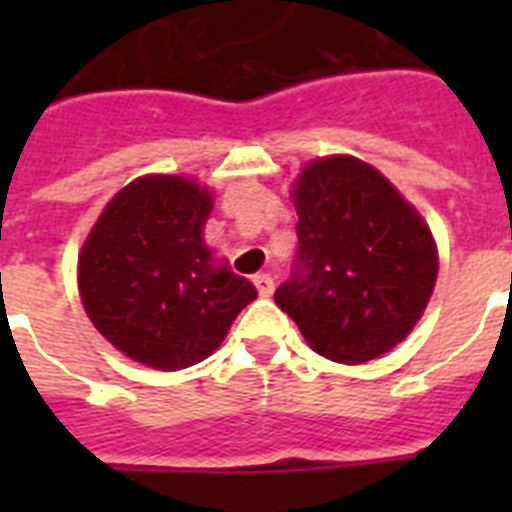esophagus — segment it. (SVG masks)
Here are the masks:
<instances>
[{
    "mask_svg": "<svg viewBox=\"0 0 512 512\" xmlns=\"http://www.w3.org/2000/svg\"><path fill=\"white\" fill-rule=\"evenodd\" d=\"M255 287H257V292H260V297H271L273 295V276H271V273H257Z\"/></svg>",
    "mask_w": 512,
    "mask_h": 512,
    "instance_id": "esophagus-1",
    "label": "esophagus"
}]
</instances>
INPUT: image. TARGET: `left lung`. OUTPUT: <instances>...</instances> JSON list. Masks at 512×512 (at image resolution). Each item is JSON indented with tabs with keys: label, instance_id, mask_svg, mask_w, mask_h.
I'll use <instances>...</instances> for the list:
<instances>
[{
	"label": "left lung",
	"instance_id": "left-lung-1",
	"mask_svg": "<svg viewBox=\"0 0 512 512\" xmlns=\"http://www.w3.org/2000/svg\"><path fill=\"white\" fill-rule=\"evenodd\" d=\"M292 199L300 247L276 305L337 364L388 353L412 332L436 287L430 228L388 177L353 156L313 159Z\"/></svg>",
	"mask_w": 512,
	"mask_h": 512
}]
</instances>
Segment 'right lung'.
Returning a JSON list of instances; mask_svg holds the SVG:
<instances>
[{
	"mask_svg": "<svg viewBox=\"0 0 512 512\" xmlns=\"http://www.w3.org/2000/svg\"><path fill=\"white\" fill-rule=\"evenodd\" d=\"M212 193L146 175L108 201L79 252V295L100 335L140 364L175 372L212 356L257 289L204 244Z\"/></svg>",
	"mask_w": 512,
	"mask_h": 512,
	"instance_id": "right-lung-1",
	"label": "right lung"
}]
</instances>
